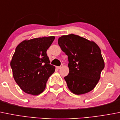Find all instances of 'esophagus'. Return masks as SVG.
Instances as JSON below:
<instances>
[{
	"label": "esophagus",
	"instance_id": "1",
	"mask_svg": "<svg viewBox=\"0 0 120 120\" xmlns=\"http://www.w3.org/2000/svg\"><path fill=\"white\" fill-rule=\"evenodd\" d=\"M63 67V65H61L60 66H57V69H60V68Z\"/></svg>",
	"mask_w": 120,
	"mask_h": 120
}]
</instances>
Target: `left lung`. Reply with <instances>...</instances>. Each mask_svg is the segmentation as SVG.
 <instances>
[{
  "instance_id": "1",
  "label": "left lung",
  "mask_w": 120,
  "mask_h": 120,
  "mask_svg": "<svg viewBox=\"0 0 120 120\" xmlns=\"http://www.w3.org/2000/svg\"><path fill=\"white\" fill-rule=\"evenodd\" d=\"M58 44L68 56L69 73L64 80L68 89L77 95L91 91L98 83L105 66L98 45L73 34L60 37Z\"/></svg>"
}]
</instances>
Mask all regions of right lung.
<instances>
[{
	"instance_id": "obj_1",
	"label": "right lung",
	"mask_w": 120,
	"mask_h": 120,
	"mask_svg": "<svg viewBox=\"0 0 120 120\" xmlns=\"http://www.w3.org/2000/svg\"><path fill=\"white\" fill-rule=\"evenodd\" d=\"M54 39L49 36L25 40L16 47L10 66L15 81L26 93L41 94L55 71L46 53Z\"/></svg>"
}]
</instances>
